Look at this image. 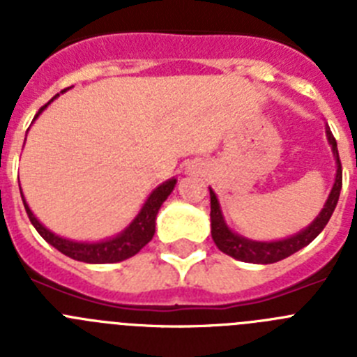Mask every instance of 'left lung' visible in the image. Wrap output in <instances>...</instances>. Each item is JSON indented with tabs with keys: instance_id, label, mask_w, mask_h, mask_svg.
Wrapping results in <instances>:
<instances>
[{
	"instance_id": "obj_1",
	"label": "left lung",
	"mask_w": 357,
	"mask_h": 357,
	"mask_svg": "<svg viewBox=\"0 0 357 357\" xmlns=\"http://www.w3.org/2000/svg\"><path fill=\"white\" fill-rule=\"evenodd\" d=\"M327 141L333 150L334 160H336V176H334V184L331 189L329 197H327L326 204L314 218L313 222L309 223L305 229H302L296 234L288 236L284 239H273V241H255V239H248L245 236L238 234L234 230L227 225L225 218H223L222 206L218 200L216 193L209 188L211 193V236H213L216 247L223 252V254L234 257V259L243 261V263H254V264H270L282 261L289 257L291 254L298 252L301 248L307 247L309 243L313 241L318 234H320L327 222L331 220L334 213V207L338 204L340 191H342V162H340L338 146H336V139L331 134V128L326 127Z\"/></svg>"
}]
</instances>
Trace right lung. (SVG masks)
Segmentation results:
<instances>
[{"mask_svg": "<svg viewBox=\"0 0 357 357\" xmlns=\"http://www.w3.org/2000/svg\"><path fill=\"white\" fill-rule=\"evenodd\" d=\"M68 89H64L62 93H66ZM59 96V94H56ZM56 96H53L48 103L44 107H40L39 112L36 114L33 121L43 114V110L50 105V103L55 100ZM176 178H169V181L162 182V184L157 185L148 198L144 200L143 207L135 218L128 223V227L119 232V234L112 236V238L100 239V241H75V239L62 238V236L55 234L50 229L43 225L36 218V214L31 213V209L28 207L26 200H24V195L21 191V198H23L24 209H26L28 218H30L31 225L36 227V230L43 236L44 241H48L52 247H55L56 250L62 252L64 255L71 257L75 261H82V263L89 264H105V263H119V261H125L132 255H135L144 245L151 241L153 234H155V220L157 213H159L160 206H162L166 198L172 195V191L175 189Z\"/></svg>", "mask_w": 357, "mask_h": 357, "instance_id": "add662e5", "label": "right lung"}]
</instances>
